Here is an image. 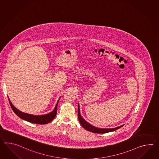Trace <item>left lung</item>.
I'll return each instance as SVG.
<instances>
[{
  "label": "left lung",
  "mask_w": 159,
  "mask_h": 159,
  "mask_svg": "<svg viewBox=\"0 0 159 159\" xmlns=\"http://www.w3.org/2000/svg\"><path fill=\"white\" fill-rule=\"evenodd\" d=\"M78 119L79 121L80 122V123L81 125V126L85 128L86 130L87 131L92 132L93 133H96V134H105L107 132H112V131H116L117 129H118L119 128H120L121 127H123V125H121L120 127H116L115 128H109V129H105V128H96V127L92 126V125H91L90 124L88 123V122H87L85 120L81 117L80 113V109H79V106L78 105Z\"/></svg>",
  "instance_id": "obj_1"
}]
</instances>
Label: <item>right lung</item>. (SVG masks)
<instances>
[{"instance_id":"1","label":"right lung","mask_w":159,"mask_h":159,"mask_svg":"<svg viewBox=\"0 0 159 159\" xmlns=\"http://www.w3.org/2000/svg\"><path fill=\"white\" fill-rule=\"evenodd\" d=\"M9 100L10 104L11 106L12 110L14 112V113L21 118V119L25 120L27 121H28L31 123L39 124H48L49 122H51L53 119L55 117L57 113V104L59 102V100L57 101V105L55 106V109L53 110V111L50 112L46 115H30L28 113H23L21 111L17 110L14 106L12 104L11 102Z\"/></svg>"}]
</instances>
